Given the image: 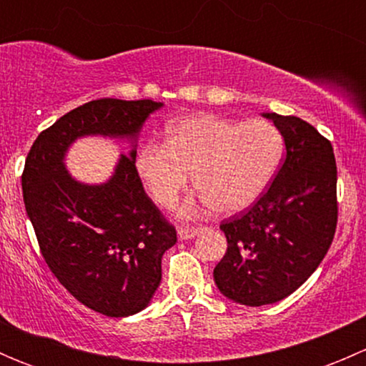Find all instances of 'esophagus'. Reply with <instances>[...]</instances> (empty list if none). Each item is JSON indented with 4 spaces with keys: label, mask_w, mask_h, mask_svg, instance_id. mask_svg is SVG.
<instances>
[{
    "label": "esophagus",
    "mask_w": 366,
    "mask_h": 366,
    "mask_svg": "<svg viewBox=\"0 0 366 366\" xmlns=\"http://www.w3.org/2000/svg\"><path fill=\"white\" fill-rule=\"evenodd\" d=\"M204 230L202 224H182L179 227V237L180 239H193L194 235H198L200 232Z\"/></svg>",
    "instance_id": "obj_1"
}]
</instances>
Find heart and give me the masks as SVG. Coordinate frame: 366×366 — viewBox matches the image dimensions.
Listing matches in <instances>:
<instances>
[{"instance_id":"obj_1","label":"heart","mask_w":366,"mask_h":366,"mask_svg":"<svg viewBox=\"0 0 366 366\" xmlns=\"http://www.w3.org/2000/svg\"><path fill=\"white\" fill-rule=\"evenodd\" d=\"M282 154V132L264 118L235 122L193 114L166 129V143H145L136 168L157 205H175L193 173L194 187L207 204L232 214L262 197Z\"/></svg>"}]
</instances>
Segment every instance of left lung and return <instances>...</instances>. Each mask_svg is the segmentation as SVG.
Instances as JSON below:
<instances>
[{
	"instance_id": "obj_1",
	"label": "left lung",
	"mask_w": 366,
	"mask_h": 366,
	"mask_svg": "<svg viewBox=\"0 0 366 366\" xmlns=\"http://www.w3.org/2000/svg\"><path fill=\"white\" fill-rule=\"evenodd\" d=\"M287 154L271 186L252 207L219 224L228 248L214 267L227 297L271 305L299 289L326 257L338 221L333 145L302 118L264 113Z\"/></svg>"
}]
</instances>
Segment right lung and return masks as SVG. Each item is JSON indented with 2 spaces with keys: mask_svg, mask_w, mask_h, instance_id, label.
Returning <instances> with one entry per match:
<instances>
[{
  "mask_svg": "<svg viewBox=\"0 0 366 366\" xmlns=\"http://www.w3.org/2000/svg\"><path fill=\"white\" fill-rule=\"evenodd\" d=\"M161 106L152 99L86 102L44 129L24 162L26 212L47 267L81 305L102 315L127 317L149 305L177 230L145 193L136 150L122 156L102 186L76 182L61 159L77 136H136Z\"/></svg>",
  "mask_w": 366,
  "mask_h": 366,
  "instance_id": "obj_1",
  "label": "right lung"
}]
</instances>
